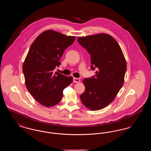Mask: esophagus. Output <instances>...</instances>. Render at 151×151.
<instances>
[{
	"instance_id": "1",
	"label": "esophagus",
	"mask_w": 151,
	"mask_h": 151,
	"mask_svg": "<svg viewBox=\"0 0 151 151\" xmlns=\"http://www.w3.org/2000/svg\"><path fill=\"white\" fill-rule=\"evenodd\" d=\"M73 81L75 83H79L80 82V80L78 78H73Z\"/></svg>"
}]
</instances>
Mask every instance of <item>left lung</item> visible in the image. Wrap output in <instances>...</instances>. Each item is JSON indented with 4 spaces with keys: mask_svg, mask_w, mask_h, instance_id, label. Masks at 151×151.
<instances>
[{
    "mask_svg": "<svg viewBox=\"0 0 151 151\" xmlns=\"http://www.w3.org/2000/svg\"><path fill=\"white\" fill-rule=\"evenodd\" d=\"M78 41L91 54V69L97 70L95 76L83 80L86 89L80 100L89 110H101L114 101L123 85L126 59L118 43L108 34L80 37Z\"/></svg>",
    "mask_w": 151,
    "mask_h": 151,
    "instance_id": "left-lung-1",
    "label": "left lung"
}]
</instances>
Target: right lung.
<instances>
[{
	"label": "right lung",
	"mask_w": 151,
	"mask_h": 151,
	"mask_svg": "<svg viewBox=\"0 0 151 151\" xmlns=\"http://www.w3.org/2000/svg\"><path fill=\"white\" fill-rule=\"evenodd\" d=\"M75 38L48 30L38 36L30 46L22 67L25 86L43 106L51 107L58 104L64 89L72 82L71 76L55 72L54 70L60 65L64 51Z\"/></svg>",
	"instance_id": "obj_1"
}]
</instances>
